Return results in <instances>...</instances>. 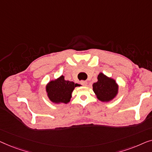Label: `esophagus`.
Listing matches in <instances>:
<instances>
[{
	"label": "esophagus",
	"mask_w": 152,
	"mask_h": 152,
	"mask_svg": "<svg viewBox=\"0 0 152 152\" xmlns=\"http://www.w3.org/2000/svg\"><path fill=\"white\" fill-rule=\"evenodd\" d=\"M80 84L82 85H84V86H85V85H87V81H85V80H81L80 81Z\"/></svg>",
	"instance_id": "34e87169"
}]
</instances>
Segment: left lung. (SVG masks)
Returning <instances> with one entry per match:
<instances>
[{"mask_svg":"<svg viewBox=\"0 0 152 152\" xmlns=\"http://www.w3.org/2000/svg\"><path fill=\"white\" fill-rule=\"evenodd\" d=\"M118 89L116 81L102 73L98 74V81L93 84V90L98 99L103 102L112 100L118 93Z\"/></svg>","mask_w":152,"mask_h":152,"instance_id":"obj_1","label":"left lung"}]
</instances>
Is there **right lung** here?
Segmentation results:
<instances>
[{"mask_svg": "<svg viewBox=\"0 0 152 152\" xmlns=\"http://www.w3.org/2000/svg\"><path fill=\"white\" fill-rule=\"evenodd\" d=\"M78 84L72 81L65 80L64 76H61L57 80L51 81L46 87L48 96L51 101L55 103L67 104L72 97V93Z\"/></svg>", "mask_w": 152, "mask_h": 152, "instance_id": "add662e5", "label": "right lung"}]
</instances>
